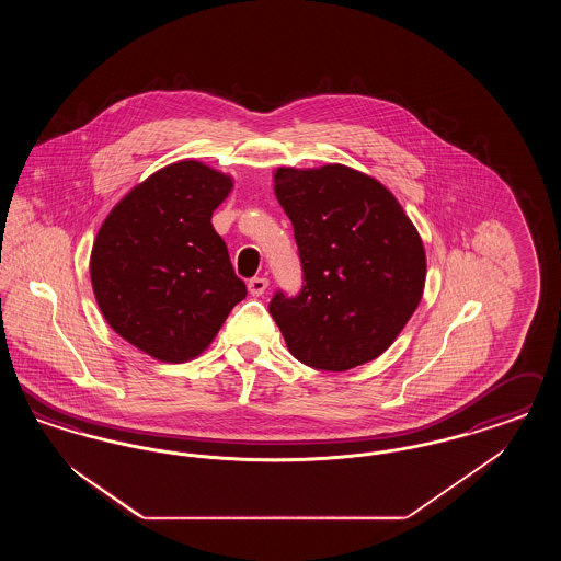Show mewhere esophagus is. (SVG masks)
I'll return each mask as SVG.
<instances>
[{
	"label": "esophagus",
	"mask_w": 561,
	"mask_h": 561,
	"mask_svg": "<svg viewBox=\"0 0 561 561\" xmlns=\"http://www.w3.org/2000/svg\"><path fill=\"white\" fill-rule=\"evenodd\" d=\"M267 277H252L248 282V293L252 294V296H263V294L267 293Z\"/></svg>",
	"instance_id": "34e87169"
}]
</instances>
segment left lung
I'll return each mask as SVG.
<instances>
[{
    "label": "left lung",
    "instance_id": "1",
    "mask_svg": "<svg viewBox=\"0 0 561 561\" xmlns=\"http://www.w3.org/2000/svg\"><path fill=\"white\" fill-rule=\"evenodd\" d=\"M275 197L293 220L302 290L268 313L305 366L345 373L393 345L427 275L423 240L376 179L341 163L277 168Z\"/></svg>",
    "mask_w": 561,
    "mask_h": 561
}]
</instances>
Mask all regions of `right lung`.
Instances as JSON below:
<instances>
[{
  "instance_id": "right-lung-1",
  "label": "right lung",
  "mask_w": 561,
  "mask_h": 561,
  "mask_svg": "<svg viewBox=\"0 0 561 561\" xmlns=\"http://www.w3.org/2000/svg\"><path fill=\"white\" fill-rule=\"evenodd\" d=\"M233 179L195 160L151 174L108 213L90 277L108 325L170 364L197 357L245 298L213 213Z\"/></svg>"
}]
</instances>
